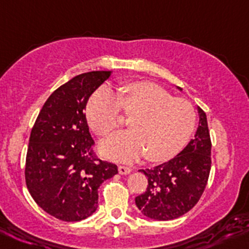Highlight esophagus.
Returning a JSON list of instances; mask_svg holds the SVG:
<instances>
[{
    "label": "esophagus",
    "instance_id": "obj_1",
    "mask_svg": "<svg viewBox=\"0 0 249 249\" xmlns=\"http://www.w3.org/2000/svg\"><path fill=\"white\" fill-rule=\"evenodd\" d=\"M119 173L120 174H129L130 172L132 171L131 168H130V167H127V166H119Z\"/></svg>",
    "mask_w": 249,
    "mask_h": 249
}]
</instances>
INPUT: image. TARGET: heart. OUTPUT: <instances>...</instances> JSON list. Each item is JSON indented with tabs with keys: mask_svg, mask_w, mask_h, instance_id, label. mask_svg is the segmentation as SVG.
Here are the masks:
<instances>
[{
	"mask_svg": "<svg viewBox=\"0 0 249 249\" xmlns=\"http://www.w3.org/2000/svg\"><path fill=\"white\" fill-rule=\"evenodd\" d=\"M134 114L129 131L117 132L101 145L109 160L131 162L145 153L151 161H163L177 155L189 141L196 124L192 103L173 98L164 88L151 82L130 83L119 97L103 86L90 97L86 109L89 126L99 136L119 125L120 110Z\"/></svg>",
	"mask_w": 249,
	"mask_h": 249,
	"instance_id": "1",
	"label": "heart"
}]
</instances>
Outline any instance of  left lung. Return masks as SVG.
Returning a JSON list of instances; mask_svg holds the SVG:
<instances>
[{"label": "left lung", "instance_id": "1", "mask_svg": "<svg viewBox=\"0 0 249 249\" xmlns=\"http://www.w3.org/2000/svg\"><path fill=\"white\" fill-rule=\"evenodd\" d=\"M198 113L194 139L177 156L151 169H140L148 185L136 196L135 204L150 219H177L196 205L205 190L211 169V140L205 111L198 107Z\"/></svg>", "mask_w": 249, "mask_h": 249}]
</instances>
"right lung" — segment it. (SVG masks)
<instances>
[{"instance_id": "add662e5", "label": "right lung", "mask_w": 249, "mask_h": 249, "mask_svg": "<svg viewBox=\"0 0 249 249\" xmlns=\"http://www.w3.org/2000/svg\"><path fill=\"white\" fill-rule=\"evenodd\" d=\"M111 71L78 75L53 92L30 132L25 184L49 215L62 221L87 219L98 208V188L118 173L93 150L85 109Z\"/></svg>"}]
</instances>
